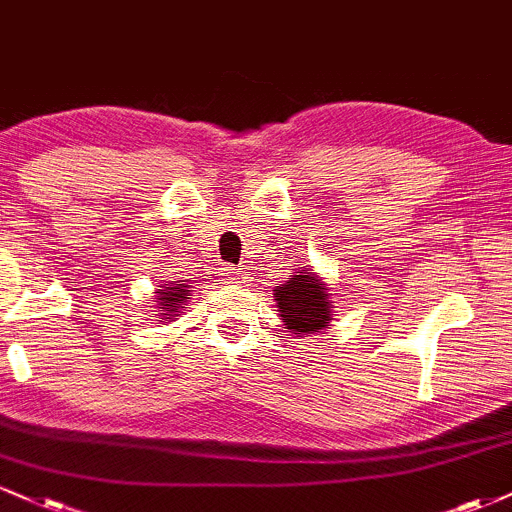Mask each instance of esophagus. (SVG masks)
Instances as JSON below:
<instances>
[{
	"instance_id": "1",
	"label": "esophagus",
	"mask_w": 512,
	"mask_h": 512,
	"mask_svg": "<svg viewBox=\"0 0 512 512\" xmlns=\"http://www.w3.org/2000/svg\"><path fill=\"white\" fill-rule=\"evenodd\" d=\"M221 276L226 284H240V281L245 279V274L240 272L238 267H233V264H226V267H221Z\"/></svg>"
}]
</instances>
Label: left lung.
Instances as JSON below:
<instances>
[{
  "instance_id": "1",
  "label": "left lung",
  "mask_w": 512,
  "mask_h": 512,
  "mask_svg": "<svg viewBox=\"0 0 512 512\" xmlns=\"http://www.w3.org/2000/svg\"><path fill=\"white\" fill-rule=\"evenodd\" d=\"M276 308L286 330L293 334H310L322 330L330 322V296L325 284L313 272L301 269L291 281L281 284L274 293Z\"/></svg>"
}]
</instances>
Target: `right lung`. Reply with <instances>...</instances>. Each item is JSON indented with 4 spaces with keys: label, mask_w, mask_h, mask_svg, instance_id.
I'll list each match as a JSON object with an SVG mask.
<instances>
[{
    "label": "right lung",
    "mask_w": 512,
    "mask_h": 512,
    "mask_svg": "<svg viewBox=\"0 0 512 512\" xmlns=\"http://www.w3.org/2000/svg\"><path fill=\"white\" fill-rule=\"evenodd\" d=\"M156 293H158V303L166 305L163 310H168V313L173 315V313H180L182 303H185L187 286L185 284H173V286L166 284L163 289H158ZM168 313H163V315H168ZM161 320H170V317H161Z\"/></svg>",
    "instance_id": "obj_1"
}]
</instances>
